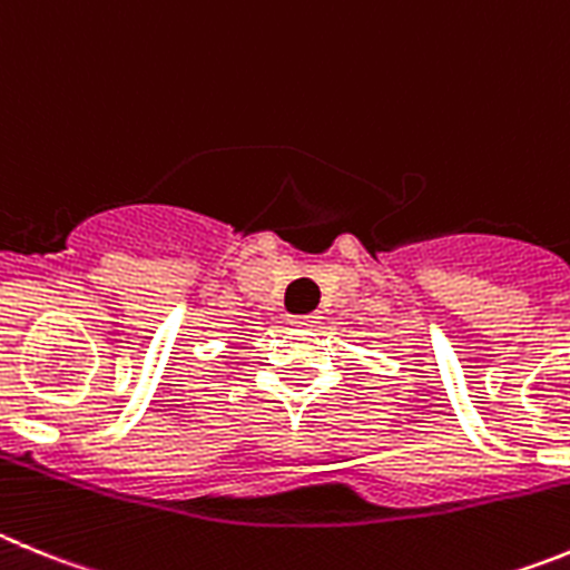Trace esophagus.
Instances as JSON below:
<instances>
[{
    "label": "esophagus",
    "mask_w": 570,
    "mask_h": 570,
    "mask_svg": "<svg viewBox=\"0 0 570 570\" xmlns=\"http://www.w3.org/2000/svg\"><path fill=\"white\" fill-rule=\"evenodd\" d=\"M292 323H295V326H315V323H317V315H301V317H292Z\"/></svg>",
    "instance_id": "esophagus-1"
}]
</instances>
